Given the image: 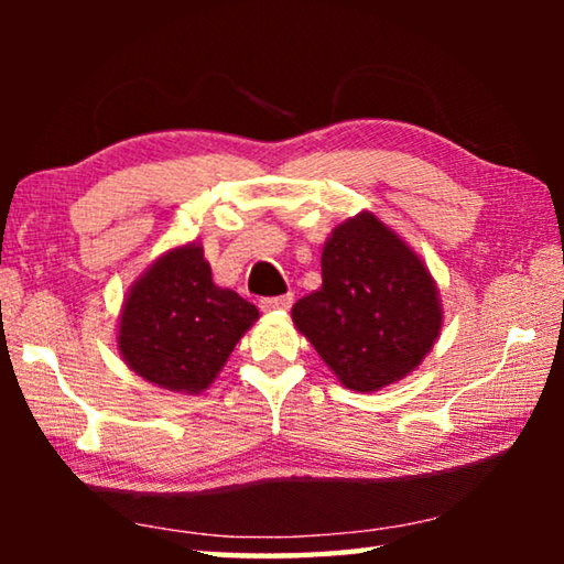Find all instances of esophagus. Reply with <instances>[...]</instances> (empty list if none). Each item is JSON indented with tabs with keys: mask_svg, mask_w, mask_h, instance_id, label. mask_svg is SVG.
Returning a JSON list of instances; mask_svg holds the SVG:
<instances>
[{
	"mask_svg": "<svg viewBox=\"0 0 564 564\" xmlns=\"http://www.w3.org/2000/svg\"><path fill=\"white\" fill-rule=\"evenodd\" d=\"M293 303V295L285 293V295H273V299H261L259 308L263 313H273V311H289Z\"/></svg>",
	"mask_w": 564,
	"mask_h": 564,
	"instance_id": "esophagus-1",
	"label": "esophagus"
}]
</instances>
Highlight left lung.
<instances>
[{
  "instance_id": "8db88e82",
  "label": "left lung",
  "mask_w": 564,
  "mask_h": 564,
  "mask_svg": "<svg viewBox=\"0 0 564 564\" xmlns=\"http://www.w3.org/2000/svg\"><path fill=\"white\" fill-rule=\"evenodd\" d=\"M321 289L291 318L343 388L373 393L413 373L443 330L441 289L373 212L340 221L321 251Z\"/></svg>"
}]
</instances>
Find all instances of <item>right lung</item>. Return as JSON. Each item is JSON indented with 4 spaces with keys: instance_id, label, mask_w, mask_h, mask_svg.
I'll return each instance as SVG.
<instances>
[{
    "instance_id": "right-lung-1",
    "label": "right lung",
    "mask_w": 564,
    "mask_h": 564,
    "mask_svg": "<svg viewBox=\"0 0 564 564\" xmlns=\"http://www.w3.org/2000/svg\"><path fill=\"white\" fill-rule=\"evenodd\" d=\"M259 308L214 283L198 241L151 261L123 295L117 323L121 360L147 383L198 395L212 388Z\"/></svg>"
}]
</instances>
